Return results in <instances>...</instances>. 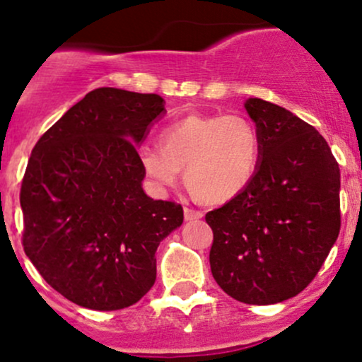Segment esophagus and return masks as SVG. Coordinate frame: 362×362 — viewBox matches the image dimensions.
Wrapping results in <instances>:
<instances>
[{"mask_svg": "<svg viewBox=\"0 0 362 362\" xmlns=\"http://www.w3.org/2000/svg\"><path fill=\"white\" fill-rule=\"evenodd\" d=\"M184 214H185V220L187 221L199 220V218H202L201 211H196V209H190V208H184Z\"/></svg>", "mask_w": 362, "mask_h": 362, "instance_id": "esophagus-1", "label": "esophagus"}]
</instances>
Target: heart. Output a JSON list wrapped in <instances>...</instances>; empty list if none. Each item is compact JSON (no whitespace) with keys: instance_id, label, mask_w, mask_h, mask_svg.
Returning <instances> with one entry per match:
<instances>
[{"instance_id":"heart-1","label":"heart","mask_w":362,"mask_h":362,"mask_svg":"<svg viewBox=\"0 0 362 362\" xmlns=\"http://www.w3.org/2000/svg\"><path fill=\"white\" fill-rule=\"evenodd\" d=\"M259 154V132L249 118L194 113L166 125L160 148H142L137 158L156 189L177 184L185 166V180L202 201L225 202L247 187Z\"/></svg>"}]
</instances>
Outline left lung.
<instances>
[{
    "label": "left lung",
    "instance_id": "1",
    "mask_svg": "<svg viewBox=\"0 0 362 362\" xmlns=\"http://www.w3.org/2000/svg\"><path fill=\"white\" fill-rule=\"evenodd\" d=\"M261 137L254 177L206 214L213 278L245 304H276L303 292L340 232V170L323 136L281 106L249 98Z\"/></svg>",
    "mask_w": 362,
    "mask_h": 362
}]
</instances>
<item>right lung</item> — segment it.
Returning a JSON list of instances; mask_svg holds the SVG:
<instances>
[{"instance_id":"1","label":"right lung","mask_w":362,"mask_h":362,"mask_svg":"<svg viewBox=\"0 0 362 362\" xmlns=\"http://www.w3.org/2000/svg\"><path fill=\"white\" fill-rule=\"evenodd\" d=\"M165 99L115 87L86 94L34 146L20 189L22 244L54 291L96 311L141 300L156 249L184 221L142 190L137 146Z\"/></svg>"}]
</instances>
